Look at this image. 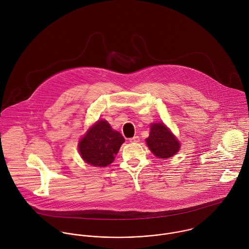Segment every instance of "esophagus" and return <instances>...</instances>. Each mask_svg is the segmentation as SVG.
<instances>
[{
  "label": "esophagus",
  "instance_id": "34e87169",
  "mask_svg": "<svg viewBox=\"0 0 249 249\" xmlns=\"http://www.w3.org/2000/svg\"><path fill=\"white\" fill-rule=\"evenodd\" d=\"M129 142H140V137H139V136H135V137L131 138V139L129 140Z\"/></svg>",
  "mask_w": 249,
  "mask_h": 249
}]
</instances>
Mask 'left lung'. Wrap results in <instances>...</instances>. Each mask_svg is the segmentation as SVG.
Masks as SVG:
<instances>
[{"label": "left lung", "mask_w": 249, "mask_h": 249, "mask_svg": "<svg viewBox=\"0 0 249 249\" xmlns=\"http://www.w3.org/2000/svg\"><path fill=\"white\" fill-rule=\"evenodd\" d=\"M146 143L152 153L160 159L170 158L180 148V143L163 123L151 125L150 135Z\"/></svg>", "instance_id": "left-lung-1"}]
</instances>
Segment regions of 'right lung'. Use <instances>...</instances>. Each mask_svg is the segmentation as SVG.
I'll use <instances>...</instances> for the list:
<instances>
[{
	"label": "right lung",
	"instance_id": "obj_1",
	"mask_svg": "<svg viewBox=\"0 0 249 249\" xmlns=\"http://www.w3.org/2000/svg\"><path fill=\"white\" fill-rule=\"evenodd\" d=\"M124 142L120 133L112 130L106 120H100L80 141L79 150L86 162L104 167L113 161Z\"/></svg>",
	"mask_w": 249,
	"mask_h": 249
}]
</instances>
